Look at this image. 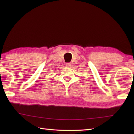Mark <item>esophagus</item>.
I'll return each mask as SVG.
<instances>
[{"mask_svg":"<svg viewBox=\"0 0 134 134\" xmlns=\"http://www.w3.org/2000/svg\"><path fill=\"white\" fill-rule=\"evenodd\" d=\"M65 65H66L67 67H71V63H65Z\"/></svg>","mask_w":134,"mask_h":134,"instance_id":"1","label":"esophagus"}]
</instances>
